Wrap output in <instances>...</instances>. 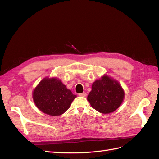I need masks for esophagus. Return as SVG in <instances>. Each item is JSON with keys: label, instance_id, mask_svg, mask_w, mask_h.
<instances>
[{"label": "esophagus", "instance_id": "esophagus-1", "mask_svg": "<svg viewBox=\"0 0 159 159\" xmlns=\"http://www.w3.org/2000/svg\"><path fill=\"white\" fill-rule=\"evenodd\" d=\"M86 95H87V93H86L85 92H84V93H81L79 94V96H80V97H85Z\"/></svg>", "mask_w": 159, "mask_h": 159}]
</instances>
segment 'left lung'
I'll use <instances>...</instances> for the list:
<instances>
[{
  "label": "left lung",
  "instance_id": "left-lung-1",
  "mask_svg": "<svg viewBox=\"0 0 159 159\" xmlns=\"http://www.w3.org/2000/svg\"><path fill=\"white\" fill-rule=\"evenodd\" d=\"M124 98L125 91L121 85L107 74L94 81L88 96L91 106L103 114L114 112L122 104Z\"/></svg>",
  "mask_w": 159,
  "mask_h": 159
}]
</instances>
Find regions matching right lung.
Returning a JSON list of instances; mask_svg holds the SVG:
<instances>
[{"label":"right lung","mask_w":159,"mask_h":159,"mask_svg":"<svg viewBox=\"0 0 159 159\" xmlns=\"http://www.w3.org/2000/svg\"><path fill=\"white\" fill-rule=\"evenodd\" d=\"M77 97L56 77H45L32 91L37 108L50 116H58L68 110Z\"/></svg>","instance_id":"add662e5"}]
</instances>
